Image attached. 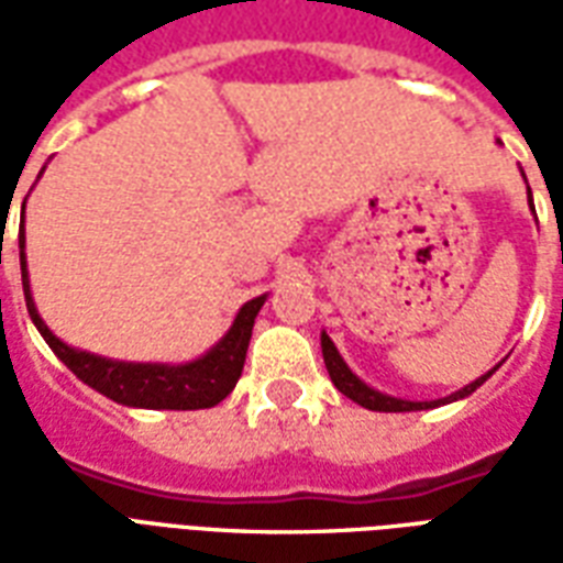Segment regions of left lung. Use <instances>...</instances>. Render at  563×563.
<instances>
[{"instance_id":"1","label":"left lung","mask_w":563,"mask_h":563,"mask_svg":"<svg viewBox=\"0 0 563 563\" xmlns=\"http://www.w3.org/2000/svg\"><path fill=\"white\" fill-rule=\"evenodd\" d=\"M528 196H531V189H528ZM322 358H325L329 377H331V383L338 386V391H343L350 401L362 404V407H367V410H377V413H410V410H431V407H440V404L467 398L471 391L479 389L485 379L492 377V371H488L485 377L473 379L471 386H464V389H459L455 395H449V398H440V401H401V398H391V395H383V391L371 389V386H365L362 379L355 377L353 371L346 367V362H343L341 353H338V346L331 343V338L325 334V331H322Z\"/></svg>"}]
</instances>
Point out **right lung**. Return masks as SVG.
I'll use <instances>...</instances> for the list:
<instances>
[{
	"mask_svg": "<svg viewBox=\"0 0 563 563\" xmlns=\"http://www.w3.org/2000/svg\"><path fill=\"white\" fill-rule=\"evenodd\" d=\"M20 246H23V232H20ZM20 271H23L26 310H30L35 329L42 331L47 346L56 353V358L87 386L102 391L104 398L126 404V407H144V410H205V407L220 404L234 389V383L244 371L246 346L253 338V322L265 305V295L246 301L229 334L208 355H201L189 365H132V362H111V358L80 353V350H71L59 341L35 310L30 292V274H26V256H20Z\"/></svg>",
	"mask_w": 563,
	"mask_h": 563,
	"instance_id": "right-lung-1",
	"label": "right lung"
}]
</instances>
